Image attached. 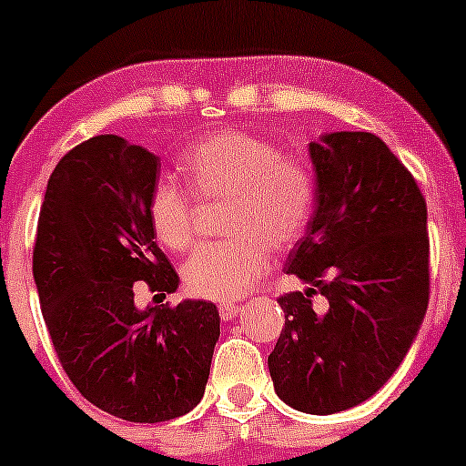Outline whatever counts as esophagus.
Listing matches in <instances>:
<instances>
[{"label":"esophagus","mask_w":466,"mask_h":466,"mask_svg":"<svg viewBox=\"0 0 466 466\" xmlns=\"http://www.w3.org/2000/svg\"><path fill=\"white\" fill-rule=\"evenodd\" d=\"M238 311H241V307H238V304H220L218 307L220 320H232L234 316H238Z\"/></svg>","instance_id":"esophagus-1"}]
</instances>
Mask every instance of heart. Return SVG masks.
Masks as SVG:
<instances>
[{
  "instance_id": "heart-1",
  "label": "heart",
  "mask_w": 466,
  "mask_h": 466,
  "mask_svg": "<svg viewBox=\"0 0 466 466\" xmlns=\"http://www.w3.org/2000/svg\"><path fill=\"white\" fill-rule=\"evenodd\" d=\"M182 171L203 200H229L223 243L200 246L182 266V281L203 299H234L307 232L316 205V176L302 155L246 130H218L191 146ZM188 187L159 177L148 196V220L164 248L185 252L196 237V198Z\"/></svg>"
}]
</instances>
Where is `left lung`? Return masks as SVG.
<instances>
[{"label":"left lung","instance_id":"obj_1","mask_svg":"<svg viewBox=\"0 0 466 466\" xmlns=\"http://www.w3.org/2000/svg\"><path fill=\"white\" fill-rule=\"evenodd\" d=\"M309 153L316 211L286 263L309 289L277 299L286 322L268 368L289 406L331 415L406 359L429 307L431 243L424 196L377 135H324Z\"/></svg>","mask_w":466,"mask_h":466}]
</instances>
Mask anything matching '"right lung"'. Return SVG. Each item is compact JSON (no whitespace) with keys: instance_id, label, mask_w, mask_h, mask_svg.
Masks as SVG:
<instances>
[{"instance_id":"1","label":"right lung","mask_w":466,"mask_h":466,"mask_svg":"<svg viewBox=\"0 0 466 466\" xmlns=\"http://www.w3.org/2000/svg\"><path fill=\"white\" fill-rule=\"evenodd\" d=\"M159 157L116 135L69 150L37 218L33 277L60 365L101 410L137 424L198 406L220 333L203 299L135 307L139 281L167 298L177 272L155 243L148 196Z\"/></svg>"}]
</instances>
